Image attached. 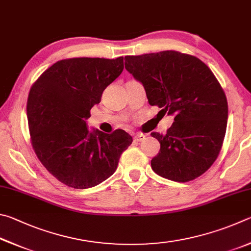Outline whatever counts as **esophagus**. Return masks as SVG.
<instances>
[{
	"label": "esophagus",
	"instance_id": "esophagus-1",
	"mask_svg": "<svg viewBox=\"0 0 251 251\" xmlns=\"http://www.w3.org/2000/svg\"><path fill=\"white\" fill-rule=\"evenodd\" d=\"M146 139V134H143V133H138L137 135H135V137L133 138V140L135 142H141V141H143V140Z\"/></svg>",
	"mask_w": 251,
	"mask_h": 251
}]
</instances>
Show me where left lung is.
Listing matches in <instances>:
<instances>
[{
    "instance_id": "obj_1",
    "label": "left lung",
    "mask_w": 251,
    "mask_h": 251,
    "mask_svg": "<svg viewBox=\"0 0 251 251\" xmlns=\"http://www.w3.org/2000/svg\"><path fill=\"white\" fill-rule=\"evenodd\" d=\"M125 60L126 69L146 88L149 103L174 114L166 134L151 133L161 144L152 170L179 183L201 176L216 161L226 133L227 98L217 78L197 57L176 50Z\"/></svg>"
}]
</instances>
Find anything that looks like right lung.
<instances>
[{"label":"right lung","instance_id":"1","mask_svg":"<svg viewBox=\"0 0 251 251\" xmlns=\"http://www.w3.org/2000/svg\"><path fill=\"white\" fill-rule=\"evenodd\" d=\"M123 57H79L57 61L30 87L27 121L30 143L52 176L74 188L98 185L114 173L132 143L125 130L89 132L86 120L103 90L120 76Z\"/></svg>","mask_w":251,"mask_h":251}]
</instances>
